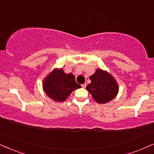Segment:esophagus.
I'll return each instance as SVG.
<instances>
[{
	"mask_svg": "<svg viewBox=\"0 0 154 154\" xmlns=\"http://www.w3.org/2000/svg\"><path fill=\"white\" fill-rule=\"evenodd\" d=\"M86 85H86L85 83H84V84H83V85H82L81 86H82V88H86Z\"/></svg>",
	"mask_w": 154,
	"mask_h": 154,
	"instance_id": "1",
	"label": "esophagus"
}]
</instances>
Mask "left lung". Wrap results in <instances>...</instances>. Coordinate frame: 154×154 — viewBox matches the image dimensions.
<instances>
[{"instance_id": "obj_1", "label": "left lung", "mask_w": 154, "mask_h": 154, "mask_svg": "<svg viewBox=\"0 0 154 154\" xmlns=\"http://www.w3.org/2000/svg\"><path fill=\"white\" fill-rule=\"evenodd\" d=\"M91 83L86 90L92 94V98L99 104H106L116 97L119 90V84L112 75L101 69H96L90 75Z\"/></svg>"}]
</instances>
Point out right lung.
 Returning <instances> with one entry per match:
<instances>
[{
  "label": "right lung",
  "instance_id": "right-lung-1",
  "mask_svg": "<svg viewBox=\"0 0 154 154\" xmlns=\"http://www.w3.org/2000/svg\"><path fill=\"white\" fill-rule=\"evenodd\" d=\"M81 86L75 82L73 73H64L62 68H55L43 81V88L46 94L57 102H62L71 92Z\"/></svg>",
  "mask_w": 154,
  "mask_h": 154
}]
</instances>
